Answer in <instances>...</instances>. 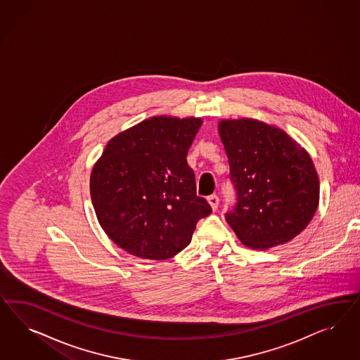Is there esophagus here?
<instances>
[{
    "label": "esophagus",
    "instance_id": "1",
    "mask_svg": "<svg viewBox=\"0 0 360 360\" xmlns=\"http://www.w3.org/2000/svg\"><path fill=\"white\" fill-rule=\"evenodd\" d=\"M207 200L211 208H212L214 211H217V208H218L219 206V196L217 195V194H212V195L208 196Z\"/></svg>",
    "mask_w": 360,
    "mask_h": 360
}]
</instances>
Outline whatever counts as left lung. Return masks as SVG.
Segmentation results:
<instances>
[{
  "label": "left lung",
  "instance_id": "left-lung-1",
  "mask_svg": "<svg viewBox=\"0 0 360 360\" xmlns=\"http://www.w3.org/2000/svg\"><path fill=\"white\" fill-rule=\"evenodd\" d=\"M238 203L226 220L238 239L266 251L295 239L319 203V179L310 154L286 131L256 119L220 120Z\"/></svg>",
  "mask_w": 360,
  "mask_h": 360
}]
</instances>
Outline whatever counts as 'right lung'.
<instances>
[{
  "label": "right lung",
  "instance_id": "right-lung-1",
  "mask_svg": "<svg viewBox=\"0 0 360 360\" xmlns=\"http://www.w3.org/2000/svg\"><path fill=\"white\" fill-rule=\"evenodd\" d=\"M200 125V117L146 119L110 139L94 165L89 191L98 223L124 251L172 259L211 214L186 160Z\"/></svg>",
  "mask_w": 360,
  "mask_h": 360
}]
</instances>
